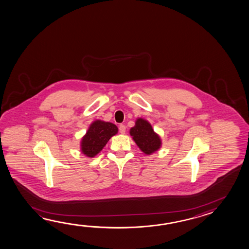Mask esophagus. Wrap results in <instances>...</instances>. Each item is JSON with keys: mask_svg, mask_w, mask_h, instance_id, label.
I'll return each instance as SVG.
<instances>
[{"mask_svg": "<svg viewBox=\"0 0 249 249\" xmlns=\"http://www.w3.org/2000/svg\"><path fill=\"white\" fill-rule=\"evenodd\" d=\"M119 131H120V133H121L122 135H124L125 132H126V126H124L123 124L120 125V126H119Z\"/></svg>", "mask_w": 249, "mask_h": 249, "instance_id": "34e87169", "label": "esophagus"}]
</instances>
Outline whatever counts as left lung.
Returning a JSON list of instances; mask_svg holds the SVG:
<instances>
[{
  "instance_id": "1",
  "label": "left lung",
  "mask_w": 249,
  "mask_h": 249,
  "mask_svg": "<svg viewBox=\"0 0 249 249\" xmlns=\"http://www.w3.org/2000/svg\"><path fill=\"white\" fill-rule=\"evenodd\" d=\"M129 134L138 148L146 155H152L161 148L160 135L154 131L151 124L145 119H136L135 126L131 127Z\"/></svg>"
}]
</instances>
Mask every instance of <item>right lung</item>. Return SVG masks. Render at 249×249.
I'll return each mask as SVG.
<instances>
[{
	"instance_id": "add662e5",
	"label": "right lung",
	"mask_w": 249,
	"mask_h": 249,
	"mask_svg": "<svg viewBox=\"0 0 249 249\" xmlns=\"http://www.w3.org/2000/svg\"><path fill=\"white\" fill-rule=\"evenodd\" d=\"M118 133V127L114 123L96 120L88 127L80 142V151L85 156L92 158L101 152L112 136Z\"/></svg>"
}]
</instances>
